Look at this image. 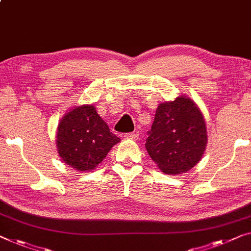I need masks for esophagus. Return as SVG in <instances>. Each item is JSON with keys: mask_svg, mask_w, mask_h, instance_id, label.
I'll list each match as a JSON object with an SVG mask.
<instances>
[{"mask_svg": "<svg viewBox=\"0 0 251 251\" xmlns=\"http://www.w3.org/2000/svg\"><path fill=\"white\" fill-rule=\"evenodd\" d=\"M125 138H126V139H133V140H137L138 138H139V132H138V131H133V132L125 133Z\"/></svg>", "mask_w": 251, "mask_h": 251, "instance_id": "esophagus-1", "label": "esophagus"}]
</instances>
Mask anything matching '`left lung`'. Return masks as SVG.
<instances>
[{"instance_id": "obj_1", "label": "left lung", "mask_w": 251, "mask_h": 251, "mask_svg": "<svg viewBox=\"0 0 251 251\" xmlns=\"http://www.w3.org/2000/svg\"><path fill=\"white\" fill-rule=\"evenodd\" d=\"M206 144L205 119L195 101L180 96L158 105L145 146L163 172L179 174L192 169Z\"/></svg>"}]
</instances>
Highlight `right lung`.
Returning <instances> with one entry per match:
<instances>
[{
    "instance_id": "add662e5",
    "label": "right lung",
    "mask_w": 251,
    "mask_h": 251,
    "mask_svg": "<svg viewBox=\"0 0 251 251\" xmlns=\"http://www.w3.org/2000/svg\"><path fill=\"white\" fill-rule=\"evenodd\" d=\"M119 141L93 105L75 107L65 114L56 133L60 157L78 171L95 169Z\"/></svg>"
}]
</instances>
